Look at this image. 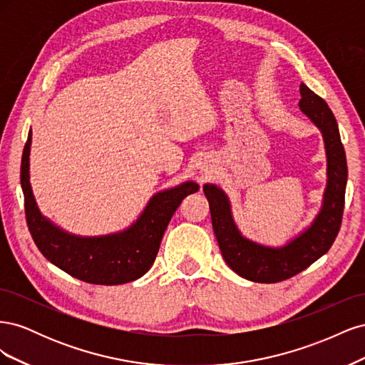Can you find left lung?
<instances>
[{"instance_id":"1","label":"left lung","mask_w":365,"mask_h":365,"mask_svg":"<svg viewBox=\"0 0 365 365\" xmlns=\"http://www.w3.org/2000/svg\"><path fill=\"white\" fill-rule=\"evenodd\" d=\"M300 111L322 132L326 152V189L322 207L312 219L280 247L263 245L242 235L222 187L204 184V193L212 213V224L222 257L240 277L257 283H275L292 277L323 257L338 235L344 210L347 161L334 113L322 97L304 83L300 85Z\"/></svg>"}]
</instances>
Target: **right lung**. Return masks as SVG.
Segmentation results:
<instances>
[{"mask_svg": "<svg viewBox=\"0 0 365 365\" xmlns=\"http://www.w3.org/2000/svg\"><path fill=\"white\" fill-rule=\"evenodd\" d=\"M31 129L21 163L27 225L36 247L54 267L93 284H123L145 275L155 262L165 228L185 196L200 185L184 181L152 195L129 227L102 236H79L61 228L41 213L30 184Z\"/></svg>", "mask_w": 365, "mask_h": 365, "instance_id": "add662e5", "label": "right lung"}]
</instances>
